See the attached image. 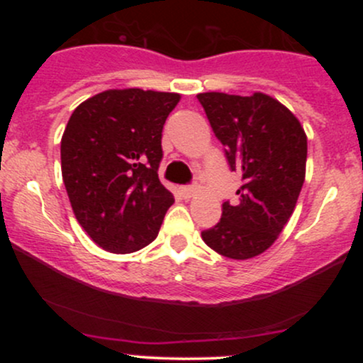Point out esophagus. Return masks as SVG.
Wrapping results in <instances>:
<instances>
[{
  "instance_id": "obj_1",
  "label": "esophagus",
  "mask_w": 363,
  "mask_h": 363,
  "mask_svg": "<svg viewBox=\"0 0 363 363\" xmlns=\"http://www.w3.org/2000/svg\"><path fill=\"white\" fill-rule=\"evenodd\" d=\"M196 191H198V187L196 186H182L181 187V194L184 196V198H191V196H194Z\"/></svg>"
}]
</instances>
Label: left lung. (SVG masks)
Masks as SVG:
<instances>
[{
	"instance_id": "1",
	"label": "left lung",
	"mask_w": 363,
	"mask_h": 363,
	"mask_svg": "<svg viewBox=\"0 0 363 363\" xmlns=\"http://www.w3.org/2000/svg\"><path fill=\"white\" fill-rule=\"evenodd\" d=\"M198 101L223 145L228 167L242 177L239 199L225 201L220 222L201 237L225 257L249 259L277 240L294 213L306 177V133L269 95L206 91Z\"/></svg>"
}]
</instances>
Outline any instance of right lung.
I'll return each mask as SVG.
<instances>
[{"label": "right lung", "mask_w": 363, "mask_h": 363, "mask_svg": "<svg viewBox=\"0 0 363 363\" xmlns=\"http://www.w3.org/2000/svg\"><path fill=\"white\" fill-rule=\"evenodd\" d=\"M179 94L107 90L73 111L61 170L78 223L102 249L140 251L155 239L174 196L158 179L162 129Z\"/></svg>", "instance_id": "add662e5"}]
</instances>
